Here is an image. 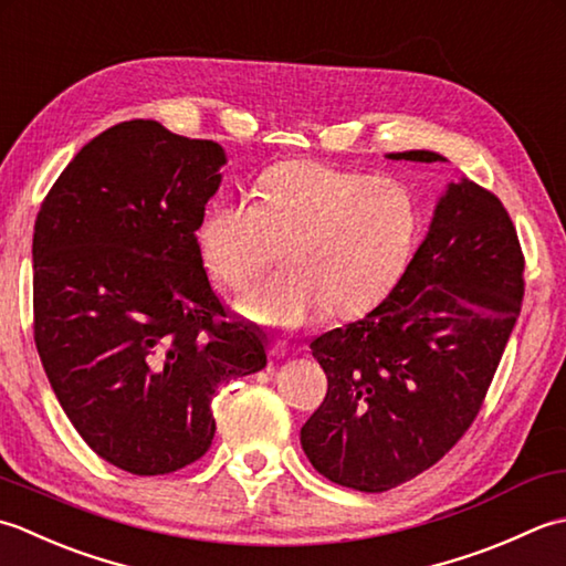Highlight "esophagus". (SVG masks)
<instances>
[{
	"label": "esophagus",
	"mask_w": 566,
	"mask_h": 566,
	"mask_svg": "<svg viewBox=\"0 0 566 566\" xmlns=\"http://www.w3.org/2000/svg\"><path fill=\"white\" fill-rule=\"evenodd\" d=\"M269 354L273 356V359H283V356H287V344H285V342H281V339L271 342Z\"/></svg>",
	"instance_id": "1"
}]
</instances>
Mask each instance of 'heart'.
<instances>
[{
	"label": "heart",
	"instance_id": "heart-1",
	"mask_svg": "<svg viewBox=\"0 0 566 566\" xmlns=\"http://www.w3.org/2000/svg\"><path fill=\"white\" fill-rule=\"evenodd\" d=\"M253 202L214 200L195 244L227 291H249L275 259L285 271L244 297L253 319L297 327L317 310L332 319L366 313L406 269L420 214L412 192L384 176L319 160H281L253 180Z\"/></svg>",
	"mask_w": 566,
	"mask_h": 566
}]
</instances>
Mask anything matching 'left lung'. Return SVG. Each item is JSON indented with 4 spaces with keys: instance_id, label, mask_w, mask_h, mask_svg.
Returning a JSON list of instances; mask_svg holds the SVG:
<instances>
[{
    "instance_id": "1",
    "label": "left lung",
    "mask_w": 566,
    "mask_h": 566,
    "mask_svg": "<svg viewBox=\"0 0 566 566\" xmlns=\"http://www.w3.org/2000/svg\"><path fill=\"white\" fill-rule=\"evenodd\" d=\"M388 158L444 160L432 151ZM523 271L503 202L467 178L449 182L384 303L310 344L327 374V396L300 430L310 464L366 493L437 464L483 406L521 315Z\"/></svg>"
}]
</instances>
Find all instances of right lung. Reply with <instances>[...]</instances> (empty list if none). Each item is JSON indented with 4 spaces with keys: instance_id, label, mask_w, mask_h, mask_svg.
I'll list each match as a JSON object with an SVG mask.
<instances>
[{
    "instance_id": "right-lung-1",
    "label": "right lung",
    "mask_w": 566,
    "mask_h": 566,
    "mask_svg": "<svg viewBox=\"0 0 566 566\" xmlns=\"http://www.w3.org/2000/svg\"><path fill=\"white\" fill-rule=\"evenodd\" d=\"M224 148L122 122L92 138L33 227V339L80 437L136 476L170 474L212 444L219 386L266 366L227 319L195 244Z\"/></svg>"
}]
</instances>
